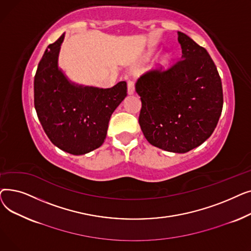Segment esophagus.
Here are the masks:
<instances>
[{"mask_svg": "<svg viewBox=\"0 0 251 251\" xmlns=\"http://www.w3.org/2000/svg\"><path fill=\"white\" fill-rule=\"evenodd\" d=\"M127 86H128V95H133L134 91H135L134 81L131 80V79H129V80L127 81Z\"/></svg>", "mask_w": 251, "mask_h": 251, "instance_id": "34e87169", "label": "esophagus"}]
</instances>
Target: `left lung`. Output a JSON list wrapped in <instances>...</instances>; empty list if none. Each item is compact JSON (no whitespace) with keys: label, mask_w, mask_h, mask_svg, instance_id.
Wrapping results in <instances>:
<instances>
[{"label":"left lung","mask_w":251,"mask_h":251,"mask_svg":"<svg viewBox=\"0 0 251 251\" xmlns=\"http://www.w3.org/2000/svg\"><path fill=\"white\" fill-rule=\"evenodd\" d=\"M182 57L168 69L143 73L135 84L141 100L138 118L144 137L153 147L187 152L203 143L219 122L223 87L206 50L178 31Z\"/></svg>","instance_id":"obj_1"}]
</instances>
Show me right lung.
Wrapping results in <instances>:
<instances>
[{
  "instance_id": "1",
  "label": "right lung",
  "mask_w": 251,
  "mask_h": 251,
  "mask_svg": "<svg viewBox=\"0 0 251 251\" xmlns=\"http://www.w3.org/2000/svg\"><path fill=\"white\" fill-rule=\"evenodd\" d=\"M64 34L50 44L34 76V108L52 144L71 154L100 148L107 136L110 118L127 96V83L98 88L71 83L58 68Z\"/></svg>"
}]
</instances>
